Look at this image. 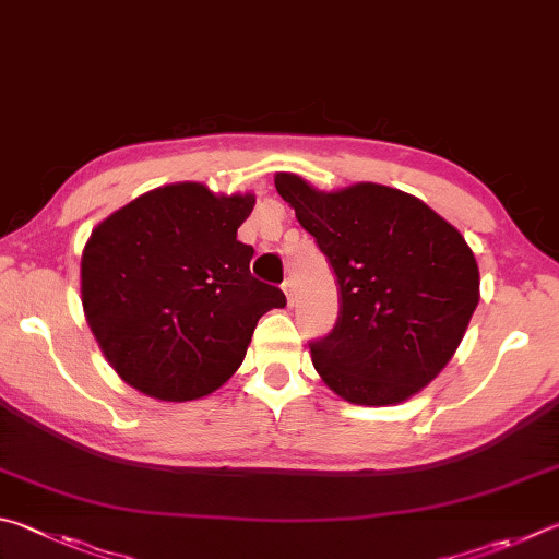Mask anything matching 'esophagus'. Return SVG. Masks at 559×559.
Here are the masks:
<instances>
[{
  "mask_svg": "<svg viewBox=\"0 0 559 559\" xmlns=\"http://www.w3.org/2000/svg\"><path fill=\"white\" fill-rule=\"evenodd\" d=\"M282 292H285V297H287V305H289V307L295 305V295H292V282H289V280L282 282Z\"/></svg>",
  "mask_w": 559,
  "mask_h": 559,
  "instance_id": "34e87169",
  "label": "esophagus"
}]
</instances>
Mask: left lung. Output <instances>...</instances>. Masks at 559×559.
Here are the masks:
<instances>
[{
    "label": "left lung",
    "mask_w": 559,
    "mask_h": 559,
    "mask_svg": "<svg viewBox=\"0 0 559 559\" xmlns=\"http://www.w3.org/2000/svg\"><path fill=\"white\" fill-rule=\"evenodd\" d=\"M274 186L336 274V326L309 344L321 380L354 405L419 393L454 356L478 305V264L464 235L390 186L326 193L285 171Z\"/></svg>",
    "instance_id": "obj_1"
}]
</instances>
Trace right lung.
Listing matches in <instances>:
<instances>
[{"label": "right lung", "instance_id": "add662e5", "mask_svg": "<svg viewBox=\"0 0 559 559\" xmlns=\"http://www.w3.org/2000/svg\"><path fill=\"white\" fill-rule=\"evenodd\" d=\"M254 195H215L183 181L140 195L91 233L81 260L87 326L105 358L140 393L186 403L240 368L280 287L250 274L238 228Z\"/></svg>", "mask_w": 559, "mask_h": 559}]
</instances>
